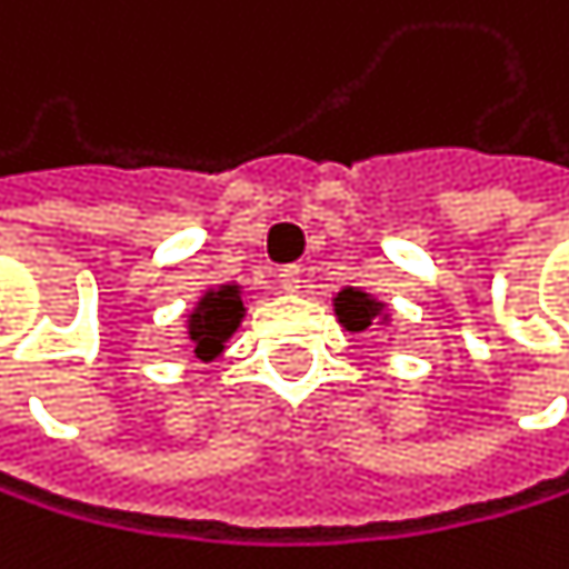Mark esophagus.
<instances>
[{"label": "esophagus", "instance_id": "obj_1", "mask_svg": "<svg viewBox=\"0 0 569 569\" xmlns=\"http://www.w3.org/2000/svg\"><path fill=\"white\" fill-rule=\"evenodd\" d=\"M279 290L282 293H297L300 290V282H303V272L297 269V266H287V269H279Z\"/></svg>", "mask_w": 569, "mask_h": 569}]
</instances>
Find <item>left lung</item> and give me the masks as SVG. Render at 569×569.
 Wrapping results in <instances>:
<instances>
[{"label":"left lung","mask_w":569,"mask_h":569,"mask_svg":"<svg viewBox=\"0 0 569 569\" xmlns=\"http://www.w3.org/2000/svg\"><path fill=\"white\" fill-rule=\"evenodd\" d=\"M336 315H339V321L349 328V332H367L370 321L381 315V303H373L360 290H342L336 297Z\"/></svg>","instance_id":"1"}]
</instances>
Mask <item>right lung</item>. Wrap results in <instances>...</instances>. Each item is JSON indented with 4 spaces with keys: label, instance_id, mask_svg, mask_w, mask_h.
I'll use <instances>...</instances> for the list:
<instances>
[{
    "label": "right lung",
    "instance_id": "1",
    "mask_svg": "<svg viewBox=\"0 0 569 569\" xmlns=\"http://www.w3.org/2000/svg\"><path fill=\"white\" fill-rule=\"evenodd\" d=\"M241 311H244V303H241V297H237L233 287H223V290L202 297V303L196 308L191 325H188L199 360H212L216 353H220L223 342L237 328V321H241Z\"/></svg>",
    "mask_w": 569,
    "mask_h": 569
}]
</instances>
